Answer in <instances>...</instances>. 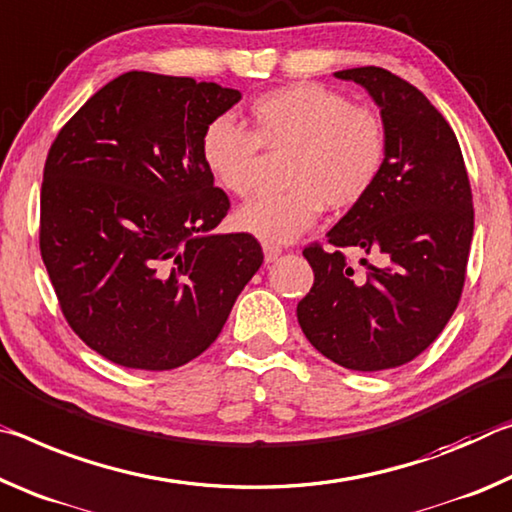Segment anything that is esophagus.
<instances>
[{
  "label": "esophagus",
  "instance_id": "34e87169",
  "mask_svg": "<svg viewBox=\"0 0 512 512\" xmlns=\"http://www.w3.org/2000/svg\"><path fill=\"white\" fill-rule=\"evenodd\" d=\"M263 251H265V261L272 263V261H276V258H279L281 247L279 245H270V242H263Z\"/></svg>",
  "mask_w": 512,
  "mask_h": 512
}]
</instances>
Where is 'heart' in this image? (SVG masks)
I'll return each instance as SVG.
<instances>
[{
	"label": "heart",
	"instance_id": "1",
	"mask_svg": "<svg viewBox=\"0 0 512 512\" xmlns=\"http://www.w3.org/2000/svg\"><path fill=\"white\" fill-rule=\"evenodd\" d=\"M251 129L217 115L201 133V161L222 190L247 197L256 186L261 147L290 149L288 190L242 206L240 231L270 245L295 240L317 222L324 206L349 211L379 183L388 161V129L370 106L320 83L267 90L249 104Z\"/></svg>",
	"mask_w": 512,
	"mask_h": 512
}]
</instances>
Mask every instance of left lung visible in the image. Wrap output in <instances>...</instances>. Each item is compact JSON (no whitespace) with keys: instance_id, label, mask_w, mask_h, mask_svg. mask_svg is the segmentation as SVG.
Masks as SVG:
<instances>
[{"instance_id":"left-lung-1","label":"left lung","mask_w":512,"mask_h":512,"mask_svg":"<svg viewBox=\"0 0 512 512\" xmlns=\"http://www.w3.org/2000/svg\"><path fill=\"white\" fill-rule=\"evenodd\" d=\"M381 106L388 161L374 190L304 247L315 281L297 304L308 342L347 370L379 372L410 363L431 345L463 295L474 233L472 188L454 129L424 92L383 67L335 72ZM356 248L358 273L341 254Z\"/></svg>"}]
</instances>
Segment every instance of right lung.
<instances>
[{
  "label": "right lung",
  "instance_id": "add662e5",
  "mask_svg": "<svg viewBox=\"0 0 512 512\" xmlns=\"http://www.w3.org/2000/svg\"><path fill=\"white\" fill-rule=\"evenodd\" d=\"M236 102L240 92L217 83L127 72L49 147L40 256L70 329L115 365L190 363L263 263L249 233H211L231 201L199 142Z\"/></svg>",
  "mask_w": 512,
  "mask_h": 512
}]
</instances>
